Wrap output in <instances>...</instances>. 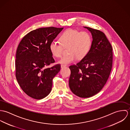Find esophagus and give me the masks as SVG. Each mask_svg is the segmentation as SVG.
<instances>
[{
    "label": "esophagus",
    "instance_id": "obj_1",
    "mask_svg": "<svg viewBox=\"0 0 130 130\" xmlns=\"http://www.w3.org/2000/svg\"><path fill=\"white\" fill-rule=\"evenodd\" d=\"M67 66V65H66V64H61V68H64V67H66Z\"/></svg>",
    "mask_w": 130,
    "mask_h": 130
}]
</instances>
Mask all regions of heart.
<instances>
[{
    "label": "heart",
    "instance_id": "1",
    "mask_svg": "<svg viewBox=\"0 0 130 130\" xmlns=\"http://www.w3.org/2000/svg\"><path fill=\"white\" fill-rule=\"evenodd\" d=\"M59 42L53 41L50 44V50L54 56L60 57L64 48H68V55L63 56L58 61L60 63H70L76 58L82 60L86 57L91 48L92 40L90 35L86 31L69 29L60 36Z\"/></svg>",
    "mask_w": 130,
    "mask_h": 130
}]
</instances>
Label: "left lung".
I'll list each match as a JSON object with an SVG mask.
<instances>
[{"label":"left lung","instance_id":"obj_1","mask_svg":"<svg viewBox=\"0 0 130 130\" xmlns=\"http://www.w3.org/2000/svg\"><path fill=\"white\" fill-rule=\"evenodd\" d=\"M84 27L92 34L91 48L86 57L69 67V86L74 94L86 98L100 92L106 84L112 68V48L104 32Z\"/></svg>","mask_w":130,"mask_h":130}]
</instances>
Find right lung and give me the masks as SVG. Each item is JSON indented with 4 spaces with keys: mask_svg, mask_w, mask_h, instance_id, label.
I'll return each mask as SVG.
<instances>
[{
    "mask_svg": "<svg viewBox=\"0 0 130 130\" xmlns=\"http://www.w3.org/2000/svg\"><path fill=\"white\" fill-rule=\"evenodd\" d=\"M62 28H39L26 35L19 43L16 53L15 75L21 89L28 96L42 99L51 93L53 79L60 64L45 68L55 62L50 44Z\"/></svg>",
    "mask_w": 130,
    "mask_h": 130,
    "instance_id": "1",
    "label": "right lung"
}]
</instances>
